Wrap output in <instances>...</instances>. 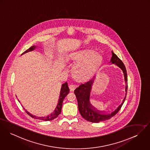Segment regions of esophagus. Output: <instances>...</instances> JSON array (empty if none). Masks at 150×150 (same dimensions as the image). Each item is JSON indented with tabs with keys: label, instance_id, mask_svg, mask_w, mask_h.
Returning <instances> with one entry per match:
<instances>
[{
	"label": "esophagus",
	"instance_id": "34e87169",
	"mask_svg": "<svg viewBox=\"0 0 150 150\" xmlns=\"http://www.w3.org/2000/svg\"><path fill=\"white\" fill-rule=\"evenodd\" d=\"M69 89H70V91H73L76 87V86L75 84H70L69 86Z\"/></svg>",
	"mask_w": 150,
	"mask_h": 150
}]
</instances>
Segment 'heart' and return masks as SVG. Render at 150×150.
Returning <instances> with one entry per match:
<instances>
[{
    "label": "heart",
    "instance_id": "heart-1",
    "mask_svg": "<svg viewBox=\"0 0 150 150\" xmlns=\"http://www.w3.org/2000/svg\"><path fill=\"white\" fill-rule=\"evenodd\" d=\"M71 60L76 64L72 75L78 81L84 82L92 78L97 73L102 62V57L92 50H84L70 56Z\"/></svg>",
    "mask_w": 150,
    "mask_h": 150
}]
</instances>
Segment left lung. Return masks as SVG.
I'll use <instances>...</instances> for the list:
<instances>
[{"instance_id": "1", "label": "left lung", "mask_w": 150, "mask_h": 150, "mask_svg": "<svg viewBox=\"0 0 150 150\" xmlns=\"http://www.w3.org/2000/svg\"><path fill=\"white\" fill-rule=\"evenodd\" d=\"M109 63L116 65L122 71L124 74L125 83V96L120 105L113 109H111L110 110H108V111L100 110L95 106L93 103V100L90 98L92 86L94 82L95 76L88 82L81 84L74 91V93L78 100V109L80 114L85 120L91 122H99L100 121H103L115 116L120 110L126 98L128 89V78L125 67L122 62L117 57L116 54L113 53V51H112V57Z\"/></svg>"}]
</instances>
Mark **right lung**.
Wrapping results in <instances>:
<instances>
[{
	"label": "right lung",
	"instance_id": "1",
	"mask_svg": "<svg viewBox=\"0 0 150 150\" xmlns=\"http://www.w3.org/2000/svg\"><path fill=\"white\" fill-rule=\"evenodd\" d=\"M37 46H35L33 45L32 47H31L30 48H29L28 50H26L25 52H24L22 54H25L27 52H31V51H33L34 50L35 48H36ZM69 89L68 88V83L67 82L66 83H63L62 85V87H61V90H60V96H59V101H58V103H57V105L54 109V110L49 115H48L46 117H37L36 116H34L32 115L30 113H29L28 111H27L25 109V108H23V109H25V112L27 113L28 115H29L30 116L33 118L35 119H38V120H43V121H51L54 118H56V117H57V116L61 113V112H62V105H63V100L65 98V97L67 96L68 95V94L69 93Z\"/></svg>",
	"mask_w": 150,
	"mask_h": 150
}]
</instances>
